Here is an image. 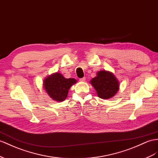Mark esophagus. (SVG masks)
<instances>
[{
  "instance_id": "1",
  "label": "esophagus",
  "mask_w": 158,
  "mask_h": 158,
  "mask_svg": "<svg viewBox=\"0 0 158 158\" xmlns=\"http://www.w3.org/2000/svg\"><path fill=\"white\" fill-rule=\"evenodd\" d=\"M79 81H85V77L81 78V79H79Z\"/></svg>"
}]
</instances>
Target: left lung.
I'll return each mask as SVG.
<instances>
[{"label": "left lung", "mask_w": 158, "mask_h": 158, "mask_svg": "<svg viewBox=\"0 0 158 158\" xmlns=\"http://www.w3.org/2000/svg\"><path fill=\"white\" fill-rule=\"evenodd\" d=\"M90 83L97 91L99 98L110 99L119 90V83L111 72L100 71L95 77L93 78Z\"/></svg>", "instance_id": "1"}]
</instances>
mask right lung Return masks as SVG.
Listing matches in <instances>:
<instances>
[{
	"label": "right lung",
	"instance_id": "right-lung-1",
	"mask_svg": "<svg viewBox=\"0 0 158 158\" xmlns=\"http://www.w3.org/2000/svg\"><path fill=\"white\" fill-rule=\"evenodd\" d=\"M76 83L73 78L66 79L59 73H55L44 79L43 86L51 99L63 102L67 98L69 89Z\"/></svg>",
	"mask_w": 158,
	"mask_h": 158
}]
</instances>
